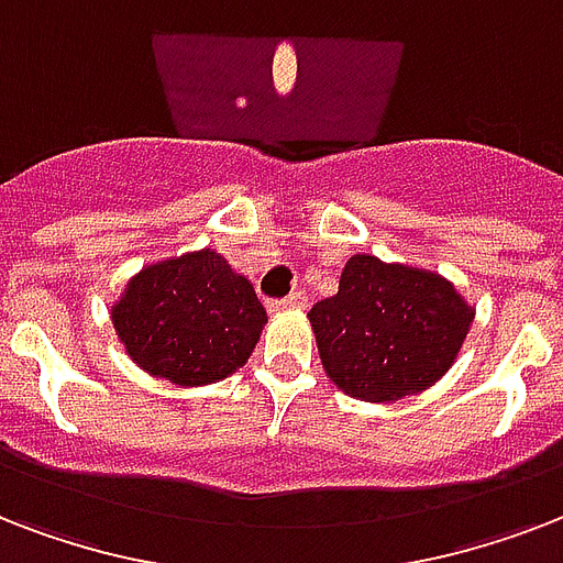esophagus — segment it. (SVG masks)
I'll use <instances>...</instances> for the list:
<instances>
[{"label": "esophagus", "instance_id": "obj_1", "mask_svg": "<svg viewBox=\"0 0 563 563\" xmlns=\"http://www.w3.org/2000/svg\"><path fill=\"white\" fill-rule=\"evenodd\" d=\"M307 307V295L303 291H291L289 298L268 300V312H280V309H303Z\"/></svg>", "mask_w": 563, "mask_h": 563}]
</instances>
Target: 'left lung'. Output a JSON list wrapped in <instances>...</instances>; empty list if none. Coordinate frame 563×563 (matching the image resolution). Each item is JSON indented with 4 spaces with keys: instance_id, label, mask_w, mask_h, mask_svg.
<instances>
[{
    "instance_id": "8db88e82",
    "label": "left lung",
    "mask_w": 563,
    "mask_h": 563,
    "mask_svg": "<svg viewBox=\"0 0 563 563\" xmlns=\"http://www.w3.org/2000/svg\"><path fill=\"white\" fill-rule=\"evenodd\" d=\"M327 376L365 402H391L435 385L473 324V309L427 268L347 260L333 298L309 309Z\"/></svg>"
}]
</instances>
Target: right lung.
Masks as SVG:
<instances>
[{"instance_id":"add662e5","label":"right lung","mask_w":563,"mask_h":563,"mask_svg":"<svg viewBox=\"0 0 563 563\" xmlns=\"http://www.w3.org/2000/svg\"><path fill=\"white\" fill-rule=\"evenodd\" d=\"M110 318L128 356L175 385L236 374L268 321L254 286L210 247L145 265Z\"/></svg>"}]
</instances>
